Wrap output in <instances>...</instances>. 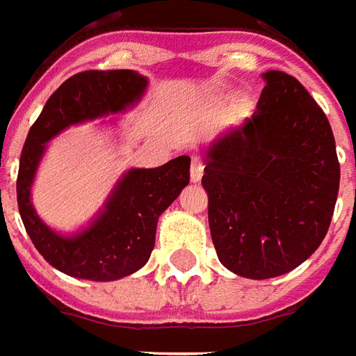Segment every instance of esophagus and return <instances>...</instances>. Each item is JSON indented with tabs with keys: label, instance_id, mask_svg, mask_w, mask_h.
Listing matches in <instances>:
<instances>
[{
	"label": "esophagus",
	"instance_id": "1",
	"mask_svg": "<svg viewBox=\"0 0 356 356\" xmlns=\"http://www.w3.org/2000/svg\"><path fill=\"white\" fill-rule=\"evenodd\" d=\"M203 161H201V157H197V155H193L191 157V180L193 181H199L201 178H203Z\"/></svg>",
	"mask_w": 356,
	"mask_h": 356
}]
</instances>
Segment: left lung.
<instances>
[{
    "instance_id": "obj_1",
    "label": "left lung",
    "mask_w": 356,
    "mask_h": 356,
    "mask_svg": "<svg viewBox=\"0 0 356 356\" xmlns=\"http://www.w3.org/2000/svg\"><path fill=\"white\" fill-rule=\"evenodd\" d=\"M256 113L209 149L203 186L220 261L246 279L303 264L328 233L339 189L334 132L292 75L264 74Z\"/></svg>"
}]
</instances>
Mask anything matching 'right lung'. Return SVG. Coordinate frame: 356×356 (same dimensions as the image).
<instances>
[{"instance_id":"add662e5","label":"right lung","mask_w":356,"mask_h":356,"mask_svg":"<svg viewBox=\"0 0 356 356\" xmlns=\"http://www.w3.org/2000/svg\"><path fill=\"white\" fill-rule=\"evenodd\" d=\"M132 70H85L54 90L28 132L17 176L18 212L33 246L62 273L87 281H115L149 260L163 210L189 184V157L180 155L157 168H132L113 191L100 218L77 237L66 238L41 222L30 186L45 142L70 124L124 110L146 89Z\"/></svg>"}]
</instances>
